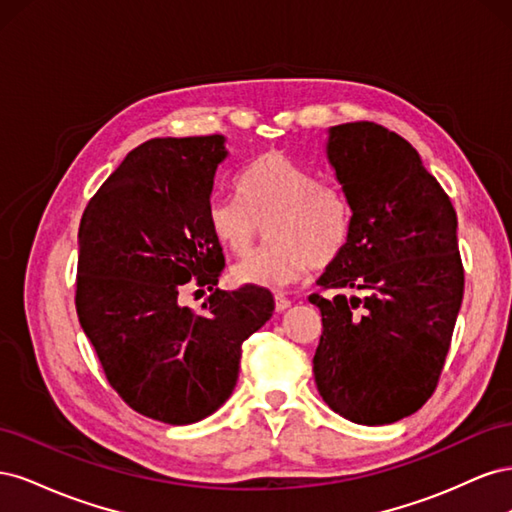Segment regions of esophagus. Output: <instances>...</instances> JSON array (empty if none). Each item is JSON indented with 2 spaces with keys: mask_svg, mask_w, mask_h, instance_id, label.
<instances>
[{
  "mask_svg": "<svg viewBox=\"0 0 512 512\" xmlns=\"http://www.w3.org/2000/svg\"><path fill=\"white\" fill-rule=\"evenodd\" d=\"M290 305H292L290 299L282 297V294H277V297H275V309H277V312H284V309H288Z\"/></svg>",
  "mask_w": 512,
  "mask_h": 512,
  "instance_id": "34e87169",
  "label": "esophagus"
}]
</instances>
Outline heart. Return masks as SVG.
<instances>
[{
  "label": "heart",
  "mask_w": 512,
  "mask_h": 512,
  "mask_svg": "<svg viewBox=\"0 0 512 512\" xmlns=\"http://www.w3.org/2000/svg\"><path fill=\"white\" fill-rule=\"evenodd\" d=\"M237 198L215 194L207 203L211 235L228 252L245 256L269 222L265 250L237 262L235 284L284 288L309 267H327L344 250L350 230V205L342 188L294 164L280 151H267L239 177Z\"/></svg>",
  "instance_id": "b5f03b06"
}]
</instances>
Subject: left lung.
Returning <instances> with one entry per match:
<instances>
[{
	"label": "left lung",
	"mask_w": 512,
	"mask_h": 512,
	"mask_svg": "<svg viewBox=\"0 0 512 512\" xmlns=\"http://www.w3.org/2000/svg\"><path fill=\"white\" fill-rule=\"evenodd\" d=\"M350 205L344 250L318 277L316 386L359 425H389L433 395L463 299L457 213L416 149L374 121L329 128Z\"/></svg>",
	"instance_id": "left-lung-1"
}]
</instances>
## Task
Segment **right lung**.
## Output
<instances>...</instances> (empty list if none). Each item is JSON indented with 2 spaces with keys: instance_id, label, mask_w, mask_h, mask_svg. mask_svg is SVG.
Wrapping results in <instances>:
<instances>
[{
  "instance_id": "add662e5",
  "label": "right lung",
  "mask_w": 512,
  "mask_h": 512,
  "mask_svg": "<svg viewBox=\"0 0 512 512\" xmlns=\"http://www.w3.org/2000/svg\"><path fill=\"white\" fill-rule=\"evenodd\" d=\"M224 143L213 134L138 145L89 200L79 228L81 327L119 397L168 425L203 421L224 404L243 342L275 309L260 286L215 288L200 312L179 303L192 277L211 290L224 271L207 224Z\"/></svg>"
}]
</instances>
